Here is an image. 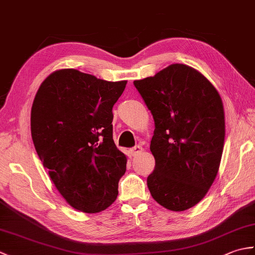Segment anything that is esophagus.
Wrapping results in <instances>:
<instances>
[{"label": "esophagus", "instance_id": "esophagus-1", "mask_svg": "<svg viewBox=\"0 0 255 255\" xmlns=\"http://www.w3.org/2000/svg\"><path fill=\"white\" fill-rule=\"evenodd\" d=\"M141 152H142V147H140V145H136V147H133L132 149H130V153L133 156L139 155Z\"/></svg>", "mask_w": 255, "mask_h": 255}]
</instances>
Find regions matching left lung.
I'll return each instance as SVG.
<instances>
[{
  "instance_id": "1",
  "label": "left lung",
  "mask_w": 255,
  "mask_h": 255,
  "mask_svg": "<svg viewBox=\"0 0 255 255\" xmlns=\"http://www.w3.org/2000/svg\"><path fill=\"white\" fill-rule=\"evenodd\" d=\"M133 84L154 119L151 196L169 210H186L217 176L225 143L223 101L202 73L182 63Z\"/></svg>"
}]
</instances>
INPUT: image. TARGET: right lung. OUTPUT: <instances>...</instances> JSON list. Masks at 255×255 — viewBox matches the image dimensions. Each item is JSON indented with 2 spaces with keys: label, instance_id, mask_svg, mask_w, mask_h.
Instances as JSON below:
<instances>
[{
  "label": "right lung",
  "instance_id": "obj_1",
  "mask_svg": "<svg viewBox=\"0 0 255 255\" xmlns=\"http://www.w3.org/2000/svg\"><path fill=\"white\" fill-rule=\"evenodd\" d=\"M127 81L108 82L74 69L52 72L30 114L37 154L67 203L94 214L115 202L127 158L113 140V106Z\"/></svg>",
  "mask_w": 255,
  "mask_h": 255
}]
</instances>
